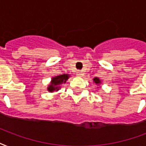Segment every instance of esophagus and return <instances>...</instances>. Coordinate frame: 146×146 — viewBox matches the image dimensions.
<instances>
[{"label": "esophagus", "mask_w": 146, "mask_h": 146, "mask_svg": "<svg viewBox=\"0 0 146 146\" xmlns=\"http://www.w3.org/2000/svg\"><path fill=\"white\" fill-rule=\"evenodd\" d=\"M76 75H77V76H83V74H82V73H81L80 71H78L77 73H76Z\"/></svg>", "instance_id": "obj_1"}]
</instances>
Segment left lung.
<instances>
[{
	"mask_svg": "<svg viewBox=\"0 0 146 146\" xmlns=\"http://www.w3.org/2000/svg\"><path fill=\"white\" fill-rule=\"evenodd\" d=\"M93 82L96 83V85H98V86H99V85H101V83H102V81H101V80H100L99 78L98 77H95L93 79Z\"/></svg>",
	"mask_w": 146,
	"mask_h": 146,
	"instance_id": "8db88e82",
	"label": "left lung"
}]
</instances>
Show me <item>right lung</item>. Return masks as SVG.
Segmentation results:
<instances>
[{"label":"right lung","instance_id":"add662e5","mask_svg":"<svg viewBox=\"0 0 146 146\" xmlns=\"http://www.w3.org/2000/svg\"><path fill=\"white\" fill-rule=\"evenodd\" d=\"M70 78L69 74H60V75L55 76L51 78L50 84L48 86L47 89L49 92H54L59 91V89L61 88V85L66 83V80Z\"/></svg>","mask_w":146,"mask_h":146}]
</instances>
